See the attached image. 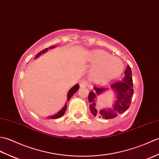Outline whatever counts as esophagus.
<instances>
[{
  "mask_svg": "<svg viewBox=\"0 0 159 159\" xmlns=\"http://www.w3.org/2000/svg\"><path fill=\"white\" fill-rule=\"evenodd\" d=\"M87 84H88V82H87V80L86 79L80 80V81L79 82V85L81 87H86L87 85Z\"/></svg>",
  "mask_w": 159,
  "mask_h": 159,
  "instance_id": "obj_1",
  "label": "esophagus"
}]
</instances>
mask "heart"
Listing matches in <instances>:
<instances>
[{
    "instance_id": "heart-1",
    "label": "heart",
    "mask_w": 159,
    "mask_h": 159,
    "mask_svg": "<svg viewBox=\"0 0 159 159\" xmlns=\"http://www.w3.org/2000/svg\"><path fill=\"white\" fill-rule=\"evenodd\" d=\"M92 62L97 63L92 71L93 76L98 80H109L121 74L124 70L121 61L111 57L107 52L96 50L91 55Z\"/></svg>"
}]
</instances>
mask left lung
I'll list each match as a JSON object with an SVG mask.
<instances>
[{
	"mask_svg": "<svg viewBox=\"0 0 159 159\" xmlns=\"http://www.w3.org/2000/svg\"><path fill=\"white\" fill-rule=\"evenodd\" d=\"M125 76L121 81H117L110 86L116 92L117 98L112 109L108 110H97L96 107V97L109 89V87L102 86H93V90L89 93L88 100L89 109L93 116H98L103 119H112L119 115L125 112L131 104V100L133 96V82L132 77V71L129 66H127L125 70Z\"/></svg>",
	"mask_w": 159,
	"mask_h": 159,
	"instance_id": "8db88e82",
	"label": "left lung"
}]
</instances>
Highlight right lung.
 <instances>
[{
  "mask_svg": "<svg viewBox=\"0 0 159 159\" xmlns=\"http://www.w3.org/2000/svg\"><path fill=\"white\" fill-rule=\"evenodd\" d=\"M55 46H50V47H49V49L53 48H55ZM48 50V48H45L44 50H42L41 52H39L38 54H37L36 56H35V58H37V57H38L39 56L41 55L42 53L46 52ZM79 89V85H78V84H76V85H74L72 89H70V90L68 92V93H67V100H69L70 99V98L74 95V93H75L76 92H77V90ZM66 109H67V104H66L65 107H64L63 108V109L59 111V112H58L57 114L54 115V116H50V117H49L51 118V119H57V118H59V117H61L62 116H63L64 113H65V111H66Z\"/></svg>",
  "mask_w": 159,
  "mask_h": 159,
  "instance_id": "add662e5",
  "label": "right lung"
}]
</instances>
